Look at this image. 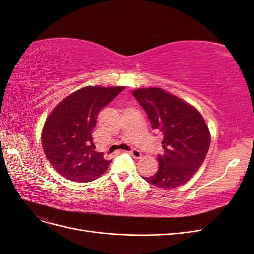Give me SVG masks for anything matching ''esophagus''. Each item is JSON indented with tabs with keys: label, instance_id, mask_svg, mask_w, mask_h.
<instances>
[{
	"label": "esophagus",
	"instance_id": "1",
	"mask_svg": "<svg viewBox=\"0 0 254 254\" xmlns=\"http://www.w3.org/2000/svg\"><path fill=\"white\" fill-rule=\"evenodd\" d=\"M128 153H129V155H131L133 158H140L141 157V152L139 149H131Z\"/></svg>",
	"mask_w": 254,
	"mask_h": 254
}]
</instances>
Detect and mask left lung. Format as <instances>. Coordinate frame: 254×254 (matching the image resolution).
<instances>
[{"label": "left lung", "instance_id": "left-lung-1", "mask_svg": "<svg viewBox=\"0 0 254 254\" xmlns=\"http://www.w3.org/2000/svg\"><path fill=\"white\" fill-rule=\"evenodd\" d=\"M132 95L146 112L152 128L162 135L158 171L143 178L162 189L187 183L208 153L210 134L203 116L194 107L158 87L138 88Z\"/></svg>", "mask_w": 254, "mask_h": 254}]
</instances>
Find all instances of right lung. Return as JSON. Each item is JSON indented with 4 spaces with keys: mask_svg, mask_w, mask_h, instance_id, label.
Instances as JSON below:
<instances>
[{
    "mask_svg": "<svg viewBox=\"0 0 254 254\" xmlns=\"http://www.w3.org/2000/svg\"><path fill=\"white\" fill-rule=\"evenodd\" d=\"M124 88L83 87L67 96L48 116L42 133L44 152L67 180L92 182L107 171L111 160L95 150L93 131L99 112Z\"/></svg>",
    "mask_w": 254,
    "mask_h": 254,
    "instance_id": "obj_1",
    "label": "right lung"
}]
</instances>
